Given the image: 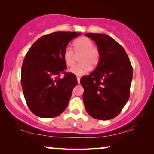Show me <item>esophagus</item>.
Segmentation results:
<instances>
[{"label": "esophagus", "mask_w": 154, "mask_h": 154, "mask_svg": "<svg viewBox=\"0 0 154 154\" xmlns=\"http://www.w3.org/2000/svg\"><path fill=\"white\" fill-rule=\"evenodd\" d=\"M77 83H78V84L80 83V77H79V76H77Z\"/></svg>", "instance_id": "1"}]
</instances>
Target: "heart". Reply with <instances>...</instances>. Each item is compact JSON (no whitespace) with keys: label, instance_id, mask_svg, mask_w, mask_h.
<instances>
[{"label":"heart","instance_id":"heart-1","mask_svg":"<svg viewBox=\"0 0 154 154\" xmlns=\"http://www.w3.org/2000/svg\"><path fill=\"white\" fill-rule=\"evenodd\" d=\"M74 51L70 47H66L63 51V60L67 66L72 67L75 64L76 55L79 56V63L69 69L75 75H82L87 73L92 67L97 66L101 58V53L98 48L94 46L90 38L83 36L74 42Z\"/></svg>","mask_w":154,"mask_h":154}]
</instances>
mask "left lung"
I'll list each match as a JSON object with an SVG mask.
<instances>
[{
    "label": "left lung",
    "mask_w": 154,
    "mask_h": 154,
    "mask_svg": "<svg viewBox=\"0 0 154 154\" xmlns=\"http://www.w3.org/2000/svg\"><path fill=\"white\" fill-rule=\"evenodd\" d=\"M85 36L95 42L101 58L94 71L80 79L84 104L92 118L110 120L130 98L132 66L123 47L110 36L93 33Z\"/></svg>",
    "instance_id": "left-lung-1"
}]
</instances>
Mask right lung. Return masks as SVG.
<instances>
[{
    "instance_id": "1",
    "label": "right lung",
    "mask_w": 154,
    "mask_h": 154,
    "mask_svg": "<svg viewBox=\"0 0 154 154\" xmlns=\"http://www.w3.org/2000/svg\"><path fill=\"white\" fill-rule=\"evenodd\" d=\"M81 33L56 32L42 36L26 53L22 63L21 84L29 108L40 118L58 116L66 109L75 75L66 72L63 51L68 43ZM61 73L64 77L60 79Z\"/></svg>"
}]
</instances>
